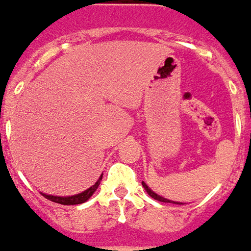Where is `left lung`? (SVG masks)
<instances>
[{
    "label": "left lung",
    "mask_w": 251,
    "mask_h": 251,
    "mask_svg": "<svg viewBox=\"0 0 251 251\" xmlns=\"http://www.w3.org/2000/svg\"><path fill=\"white\" fill-rule=\"evenodd\" d=\"M142 185H143V187H144V189H146V192H147V193H149V195L151 196V197H152V199H154V200H158V201H162V203L183 204V203H177V201H172V200H168V199H165V197H162V196L157 195V193H155V192H152L151 189H150V187H149V186L146 185V183H144V182H142Z\"/></svg>",
    "instance_id": "1"
}]
</instances>
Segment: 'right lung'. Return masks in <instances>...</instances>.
Masks as SVG:
<instances>
[{"mask_svg":"<svg viewBox=\"0 0 251 251\" xmlns=\"http://www.w3.org/2000/svg\"><path fill=\"white\" fill-rule=\"evenodd\" d=\"M102 176L99 177V180L94 183L93 186H90L89 189H86L84 192L82 193H77V195L74 196H51V195H46V193H41L44 197H47L48 200L54 201V203L58 204H64V205H75V204H82L84 201H87L90 199L91 196L94 195V192L97 190V187L100 186V182H101Z\"/></svg>","mask_w":251,"mask_h":251,"instance_id":"1","label":"right lung"}]
</instances>
